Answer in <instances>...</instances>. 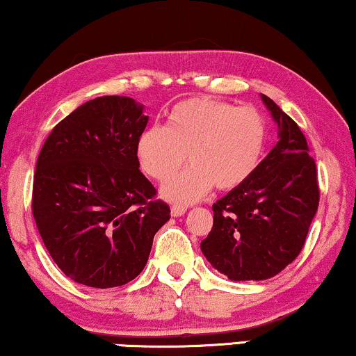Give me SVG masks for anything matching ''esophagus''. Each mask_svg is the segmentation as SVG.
<instances>
[{"label":"esophagus","mask_w":356,"mask_h":356,"mask_svg":"<svg viewBox=\"0 0 356 356\" xmlns=\"http://www.w3.org/2000/svg\"><path fill=\"white\" fill-rule=\"evenodd\" d=\"M186 213L185 206H171V216L173 218H179Z\"/></svg>","instance_id":"obj_1"}]
</instances>
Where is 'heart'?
<instances>
[{"label": "heart", "instance_id": "b5f03b06", "mask_svg": "<svg viewBox=\"0 0 356 356\" xmlns=\"http://www.w3.org/2000/svg\"><path fill=\"white\" fill-rule=\"evenodd\" d=\"M266 122L256 108H238L211 99H188L171 108L166 127L138 135L140 170L156 181L168 179L188 157L191 167L161 186L170 203H195L211 190H234L261 163Z\"/></svg>", "mask_w": 356, "mask_h": 356}]
</instances>
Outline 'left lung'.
<instances>
[{"label": "left lung", "mask_w": 356, "mask_h": 356, "mask_svg": "<svg viewBox=\"0 0 356 356\" xmlns=\"http://www.w3.org/2000/svg\"><path fill=\"white\" fill-rule=\"evenodd\" d=\"M261 99L277 124V143L252 177L213 204V229L201 252L231 280H266L299 256L318 208V183L307 140L274 100Z\"/></svg>", "instance_id": "obj_1"}]
</instances>
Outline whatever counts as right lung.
<instances>
[{"instance_id": "right-lung-1", "label": "right lung", "mask_w": 356, "mask_h": 356, "mask_svg": "<svg viewBox=\"0 0 356 356\" xmlns=\"http://www.w3.org/2000/svg\"><path fill=\"white\" fill-rule=\"evenodd\" d=\"M147 124L142 104L105 95L76 108L42 145L33 216L52 261L74 282L108 289L134 280L170 219L138 170L135 145Z\"/></svg>"}]
</instances>
